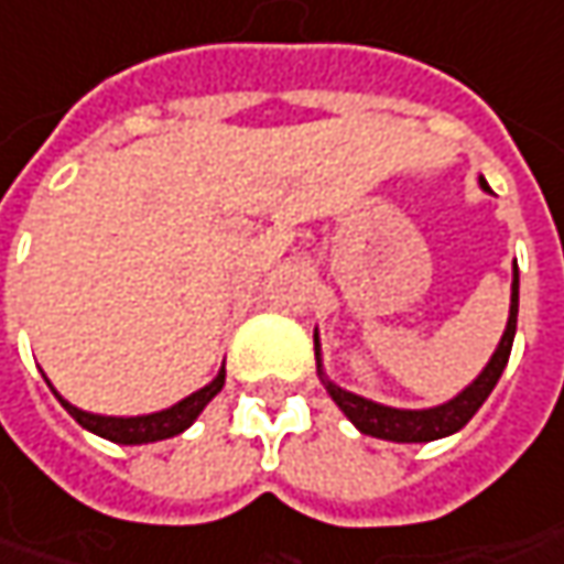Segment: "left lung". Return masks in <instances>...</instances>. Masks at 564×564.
Listing matches in <instances>:
<instances>
[{
    "label": "left lung",
    "mask_w": 564,
    "mask_h": 564,
    "mask_svg": "<svg viewBox=\"0 0 564 564\" xmlns=\"http://www.w3.org/2000/svg\"><path fill=\"white\" fill-rule=\"evenodd\" d=\"M482 188L489 185L482 183ZM514 328H518V264H514V283H511V315H508V328H505L499 350L492 354L489 366L479 372V379L464 388L454 401L432 410H394V406H381L350 394L337 384L325 381L330 401L347 413V420L354 423L362 435H376V438H388V442H432V438H445L457 429H464L474 413H477L482 401L492 394L496 381L502 376V369L508 366L511 356V344H514ZM315 359H318V337H315Z\"/></svg>",
    "instance_id": "1"
}]
</instances>
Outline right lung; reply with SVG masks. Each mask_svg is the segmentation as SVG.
Returning a JSON list of instances; mask_svg holds the SVG:
<instances>
[{"label":"right lung","instance_id":"obj_1","mask_svg":"<svg viewBox=\"0 0 564 564\" xmlns=\"http://www.w3.org/2000/svg\"><path fill=\"white\" fill-rule=\"evenodd\" d=\"M224 379H227V372L220 369V376L210 381V384H205L202 391L188 394L185 401L170 406V410L148 413V416H97V413H85V410L72 406L68 401H62L59 394L56 398L90 432H97V435H104L110 442H119V445H144V442H160V438H173V435L185 432V429L198 420V413L208 406L210 398L224 388Z\"/></svg>","mask_w":564,"mask_h":564}]
</instances>
